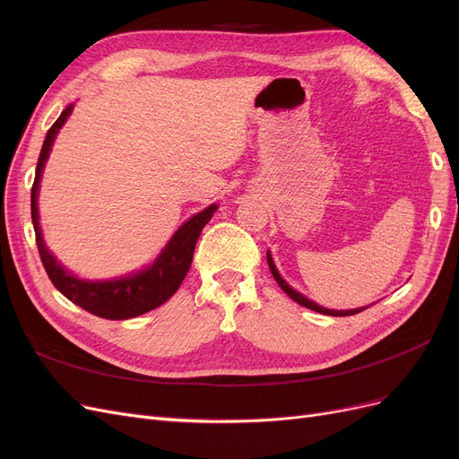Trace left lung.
<instances>
[{
    "label": "left lung",
    "mask_w": 459,
    "mask_h": 459,
    "mask_svg": "<svg viewBox=\"0 0 459 459\" xmlns=\"http://www.w3.org/2000/svg\"><path fill=\"white\" fill-rule=\"evenodd\" d=\"M266 258H268V266H270V272H272V275H273V280H275L277 283H280V287L285 290V293H287L290 299H293L295 302H299L300 307H304V308H310V310H314V312L325 314V316H354V314H358V312H362V310H366V308H368V307H364V308H356V310H329V308L319 307V304L312 302L310 299H307V297H304V295H300L299 290H295L293 287H289V285H287V281H285L283 277L280 275V272H277L275 264H273V260H272V255H270V251H268Z\"/></svg>",
    "instance_id": "left-lung-1"
}]
</instances>
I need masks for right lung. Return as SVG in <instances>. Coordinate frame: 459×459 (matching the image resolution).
I'll list each match as a JSON object with an SVG mask.
<instances>
[{
	"label": "right lung",
	"instance_id": "right-lung-1",
	"mask_svg": "<svg viewBox=\"0 0 459 459\" xmlns=\"http://www.w3.org/2000/svg\"><path fill=\"white\" fill-rule=\"evenodd\" d=\"M71 113H73V105H68L61 113V117L55 120L53 126L48 130L44 145H41V151H39L38 166H36L30 208H32V224L36 231V245H38L41 264H44V268L55 289L61 290L68 300H73L86 312L105 319H128V317L142 316L164 304L176 293L178 287L182 285L184 277L189 272L193 251H195L199 235L203 228L208 224V220H211L212 214L216 212L218 204H211L208 208H204L203 212L189 218L186 224L172 235V239L162 248V253L157 256V260L145 270L118 277V280H108V281L78 280L76 275L66 272L61 266V262H57V258H55L46 248L44 238H41L39 216H38V189H39L41 172H44V166L49 157L55 135H57V132L61 130V126L66 122Z\"/></svg>",
	"mask_w": 459,
	"mask_h": 459
}]
</instances>
